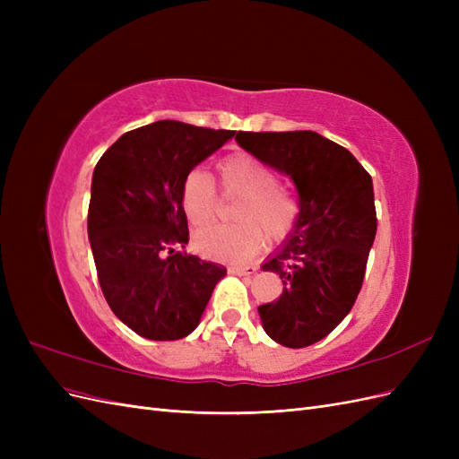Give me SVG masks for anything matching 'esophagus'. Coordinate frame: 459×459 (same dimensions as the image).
Masks as SVG:
<instances>
[{
  "label": "esophagus",
  "instance_id": "34e87169",
  "mask_svg": "<svg viewBox=\"0 0 459 459\" xmlns=\"http://www.w3.org/2000/svg\"><path fill=\"white\" fill-rule=\"evenodd\" d=\"M256 266H245V264H231L230 266V272L235 275H253L256 273Z\"/></svg>",
  "mask_w": 459,
  "mask_h": 459
}]
</instances>
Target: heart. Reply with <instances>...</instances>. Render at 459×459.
Listing matches in <instances>:
<instances>
[{
	"label": "heart",
	"mask_w": 459,
	"mask_h": 459,
	"mask_svg": "<svg viewBox=\"0 0 459 459\" xmlns=\"http://www.w3.org/2000/svg\"><path fill=\"white\" fill-rule=\"evenodd\" d=\"M221 186L241 195L235 204V224H212L193 235L197 251L212 260L247 262L266 245L268 233L283 239L293 231L299 206L289 193L275 186V174L247 152L221 160ZM218 193L211 172L193 169L182 186V206L193 226H203L216 214Z\"/></svg>",
	"instance_id": "b5f03b06"
}]
</instances>
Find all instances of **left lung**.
<instances>
[{
  "mask_svg": "<svg viewBox=\"0 0 459 459\" xmlns=\"http://www.w3.org/2000/svg\"><path fill=\"white\" fill-rule=\"evenodd\" d=\"M238 142L299 193L297 224L262 264L283 281L258 314L268 337L304 349L327 337L354 307L377 231L373 182L349 149L310 130L238 132Z\"/></svg>",
  "mask_w": 459,
  "mask_h": 459,
  "instance_id": "8db88e82",
  "label": "left lung"
}]
</instances>
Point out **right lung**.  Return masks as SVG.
<instances>
[{"label":"right lung","instance_id":"add662e5","mask_svg":"<svg viewBox=\"0 0 459 459\" xmlns=\"http://www.w3.org/2000/svg\"><path fill=\"white\" fill-rule=\"evenodd\" d=\"M233 135L159 120L118 137L95 166L88 238L97 277L110 310L140 337H187L226 275L176 247L189 241L186 176Z\"/></svg>","mask_w":459,"mask_h":459}]
</instances>
